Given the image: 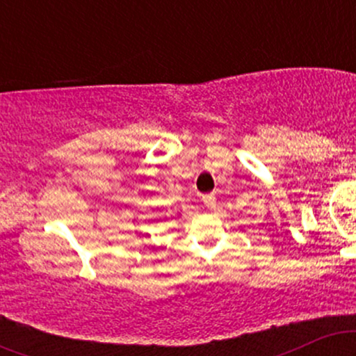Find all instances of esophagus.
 <instances>
[{"instance_id": "34e87169", "label": "esophagus", "mask_w": 356, "mask_h": 356, "mask_svg": "<svg viewBox=\"0 0 356 356\" xmlns=\"http://www.w3.org/2000/svg\"><path fill=\"white\" fill-rule=\"evenodd\" d=\"M202 202H204V206L209 207V209H214V207H216V195L214 194L202 195Z\"/></svg>"}]
</instances>
